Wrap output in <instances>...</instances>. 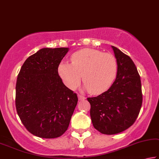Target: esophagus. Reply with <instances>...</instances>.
Returning <instances> with one entry per match:
<instances>
[{
  "mask_svg": "<svg viewBox=\"0 0 159 159\" xmlns=\"http://www.w3.org/2000/svg\"><path fill=\"white\" fill-rule=\"evenodd\" d=\"M78 98H79V100H84L86 99L84 96H82L81 94H78Z\"/></svg>",
  "mask_w": 159,
  "mask_h": 159,
  "instance_id": "obj_1",
  "label": "esophagus"
}]
</instances>
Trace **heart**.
I'll use <instances>...</instances> for the list:
<instances>
[{
    "mask_svg": "<svg viewBox=\"0 0 159 159\" xmlns=\"http://www.w3.org/2000/svg\"><path fill=\"white\" fill-rule=\"evenodd\" d=\"M118 64L110 53L94 49H84L73 54L71 63L62 62L58 72L66 86L74 89L83 75L84 87L92 94H99L108 89L116 76Z\"/></svg>",
    "mask_w": 159,
    "mask_h": 159,
    "instance_id": "b5f03b06",
    "label": "heart"
}]
</instances>
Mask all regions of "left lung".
I'll list each match as a JSON object with an SVG mask.
<instances>
[{
  "mask_svg": "<svg viewBox=\"0 0 159 159\" xmlns=\"http://www.w3.org/2000/svg\"><path fill=\"white\" fill-rule=\"evenodd\" d=\"M118 64L115 81L107 91L87 98L94 127L100 133L111 135L130 127L142 105L140 75L131 57L112 46Z\"/></svg>",
  "mask_w": 159,
  "mask_h": 159,
  "instance_id": "1",
  "label": "left lung"
}]
</instances>
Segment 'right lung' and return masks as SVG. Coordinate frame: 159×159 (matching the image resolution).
I'll use <instances>...</instances> for the list:
<instances>
[{
  "label": "right lung",
  "instance_id": "1",
  "mask_svg": "<svg viewBox=\"0 0 159 159\" xmlns=\"http://www.w3.org/2000/svg\"><path fill=\"white\" fill-rule=\"evenodd\" d=\"M67 48H43L30 55L18 75L16 107L29 132L44 139L60 137L77 106L76 93L63 84L58 67Z\"/></svg>",
  "mask_w": 159,
  "mask_h": 159
}]
</instances>
